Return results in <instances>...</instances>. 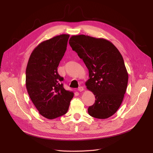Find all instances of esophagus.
<instances>
[{
  "label": "esophagus",
  "mask_w": 153,
  "mask_h": 153,
  "mask_svg": "<svg viewBox=\"0 0 153 153\" xmlns=\"http://www.w3.org/2000/svg\"><path fill=\"white\" fill-rule=\"evenodd\" d=\"M84 90V87H78V91H80V92H82V91H83Z\"/></svg>",
  "instance_id": "1"
}]
</instances>
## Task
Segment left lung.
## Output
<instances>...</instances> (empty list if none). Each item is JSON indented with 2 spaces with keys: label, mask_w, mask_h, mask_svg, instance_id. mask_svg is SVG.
I'll return each mask as SVG.
<instances>
[{
  "label": "left lung",
  "mask_w": 153,
  "mask_h": 153,
  "mask_svg": "<svg viewBox=\"0 0 153 153\" xmlns=\"http://www.w3.org/2000/svg\"><path fill=\"white\" fill-rule=\"evenodd\" d=\"M89 69L87 89L95 96V103L88 108L91 116L107 119L121 106L126 92L128 73L122 55L110 41L84 34L69 40Z\"/></svg>",
  "instance_id": "1"
}]
</instances>
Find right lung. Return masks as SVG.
Here are the masks:
<instances>
[{
  "instance_id": "add662e5",
  "label": "right lung",
  "mask_w": 153,
  "mask_h": 153,
  "mask_svg": "<svg viewBox=\"0 0 153 153\" xmlns=\"http://www.w3.org/2000/svg\"><path fill=\"white\" fill-rule=\"evenodd\" d=\"M69 34H61L39 43L32 51L26 68V88L39 113L53 119L66 114L73 91L63 87L57 67L65 53Z\"/></svg>"
}]
</instances>
